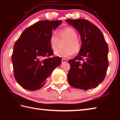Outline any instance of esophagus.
<instances>
[{
	"label": "esophagus",
	"instance_id": "1",
	"mask_svg": "<svg viewBox=\"0 0 120 120\" xmlns=\"http://www.w3.org/2000/svg\"><path fill=\"white\" fill-rule=\"evenodd\" d=\"M67 62V60L65 59H62V63H66Z\"/></svg>",
	"mask_w": 120,
	"mask_h": 120
}]
</instances>
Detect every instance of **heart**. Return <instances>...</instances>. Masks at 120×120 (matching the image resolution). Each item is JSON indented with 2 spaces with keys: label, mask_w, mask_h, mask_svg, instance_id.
<instances>
[{
  "label": "heart",
  "mask_w": 120,
  "mask_h": 120,
  "mask_svg": "<svg viewBox=\"0 0 120 120\" xmlns=\"http://www.w3.org/2000/svg\"><path fill=\"white\" fill-rule=\"evenodd\" d=\"M78 34L74 28L66 27L60 30L59 35L53 32L50 35L49 43L52 50H56L60 40H66L64 44V49H58L54 52L56 56L61 58H69L75 53L79 52L82 48V42L77 38Z\"/></svg>",
  "instance_id": "heart-1"
}]
</instances>
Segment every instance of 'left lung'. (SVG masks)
<instances>
[{"instance_id":"obj_1","label":"left lung","mask_w":120,"mask_h":120,"mask_svg":"<svg viewBox=\"0 0 120 120\" xmlns=\"http://www.w3.org/2000/svg\"><path fill=\"white\" fill-rule=\"evenodd\" d=\"M66 21L79 32L82 48L78 55L68 61V81L72 87L84 90L96 88L106 76L109 48L101 30L85 19Z\"/></svg>"}]
</instances>
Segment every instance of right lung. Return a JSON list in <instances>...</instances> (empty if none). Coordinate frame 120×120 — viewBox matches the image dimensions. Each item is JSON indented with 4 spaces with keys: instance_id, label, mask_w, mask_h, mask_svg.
I'll use <instances>...</instances> for the list:
<instances>
[{
    "instance_id": "add662e5",
    "label": "right lung",
    "mask_w": 120,
    "mask_h": 120,
    "mask_svg": "<svg viewBox=\"0 0 120 120\" xmlns=\"http://www.w3.org/2000/svg\"><path fill=\"white\" fill-rule=\"evenodd\" d=\"M61 21H39L25 29L14 44L11 56L14 77L23 88L36 90L48 82L52 72L61 64L54 56L49 39Z\"/></svg>"
}]
</instances>
